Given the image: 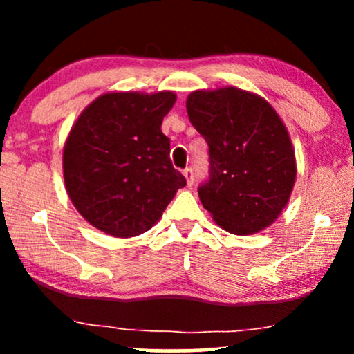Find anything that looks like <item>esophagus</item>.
Here are the masks:
<instances>
[{
  "label": "esophagus",
  "mask_w": 354,
  "mask_h": 354,
  "mask_svg": "<svg viewBox=\"0 0 354 354\" xmlns=\"http://www.w3.org/2000/svg\"><path fill=\"white\" fill-rule=\"evenodd\" d=\"M183 176L187 178V185L192 187L193 182H195V172H193V169L192 167L183 169Z\"/></svg>",
  "instance_id": "1"
}]
</instances>
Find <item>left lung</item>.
Segmentation results:
<instances>
[{
    "label": "left lung",
    "instance_id": "1",
    "mask_svg": "<svg viewBox=\"0 0 354 354\" xmlns=\"http://www.w3.org/2000/svg\"><path fill=\"white\" fill-rule=\"evenodd\" d=\"M187 113L209 147V177L198 187L203 207L230 234L269 227L287 205L297 177L292 142L272 106L227 86L193 91Z\"/></svg>",
    "mask_w": 354,
    "mask_h": 354
}]
</instances>
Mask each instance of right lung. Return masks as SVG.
Listing matches in <instances>:
<instances>
[{
    "mask_svg": "<svg viewBox=\"0 0 354 354\" xmlns=\"http://www.w3.org/2000/svg\"><path fill=\"white\" fill-rule=\"evenodd\" d=\"M174 103L172 91L106 93L72 127L62 154L66 190L104 234L127 239L149 230L187 185L161 130Z\"/></svg>",
    "mask_w": 354,
    "mask_h": 354,
    "instance_id": "obj_1",
    "label": "right lung"
}]
</instances>
